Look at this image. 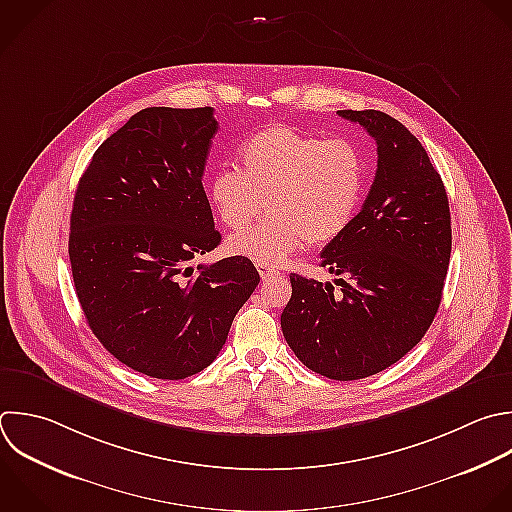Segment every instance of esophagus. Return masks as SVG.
Returning a JSON list of instances; mask_svg holds the SVG:
<instances>
[{
  "label": "esophagus",
  "instance_id": "1",
  "mask_svg": "<svg viewBox=\"0 0 512 512\" xmlns=\"http://www.w3.org/2000/svg\"><path fill=\"white\" fill-rule=\"evenodd\" d=\"M256 270L260 274L262 280H268V278H276L280 276V270L274 268V266H268V264H256Z\"/></svg>",
  "mask_w": 512,
  "mask_h": 512
}]
</instances>
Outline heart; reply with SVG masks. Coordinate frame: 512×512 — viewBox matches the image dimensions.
Here are the masks:
<instances>
[{
	"label": "heart",
	"instance_id": "1",
	"mask_svg": "<svg viewBox=\"0 0 512 512\" xmlns=\"http://www.w3.org/2000/svg\"><path fill=\"white\" fill-rule=\"evenodd\" d=\"M238 156L240 172L220 170L208 188L220 220L241 232L264 205L271 214L230 238V252L276 266L304 242L328 244L350 226L366 186L362 152L350 140L270 126L244 140Z\"/></svg>",
	"mask_w": 512,
	"mask_h": 512
}]
</instances>
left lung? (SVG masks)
I'll list each match as a JSON object with an SVG mask.
<instances>
[{
  "label": "left lung",
  "instance_id": "1",
  "mask_svg": "<svg viewBox=\"0 0 512 512\" xmlns=\"http://www.w3.org/2000/svg\"><path fill=\"white\" fill-rule=\"evenodd\" d=\"M360 124L378 152L362 210L320 254L340 292L298 274L280 324L310 370L332 380L372 376L410 352L442 298L452 230L448 196L422 144L378 110H338Z\"/></svg>",
  "mask_w": 512,
  "mask_h": 512
}]
</instances>
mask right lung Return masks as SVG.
Masks as SVG:
<instances>
[{
	"label": "right lung",
	"instance_id": "right-lung-1",
	"mask_svg": "<svg viewBox=\"0 0 512 512\" xmlns=\"http://www.w3.org/2000/svg\"><path fill=\"white\" fill-rule=\"evenodd\" d=\"M216 132L212 108H146L96 150L74 196L84 316L114 358L152 378L210 366L260 282L244 256L192 266L222 240L202 186Z\"/></svg>",
	"mask_w": 512,
	"mask_h": 512
}]
</instances>
